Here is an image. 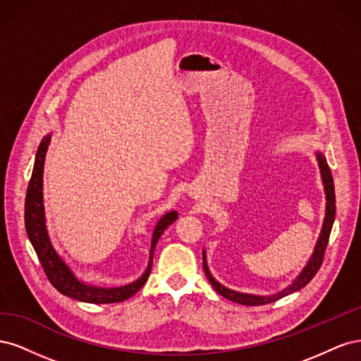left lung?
Segmentation results:
<instances>
[{"instance_id": "8db88e82", "label": "left lung", "mask_w": 361, "mask_h": 361, "mask_svg": "<svg viewBox=\"0 0 361 361\" xmlns=\"http://www.w3.org/2000/svg\"><path fill=\"white\" fill-rule=\"evenodd\" d=\"M319 161V169H321V174H322V180H324V188H325V195H326V207H325V218H324V224H322V231L319 235L318 243H316L313 255L309 260V264L305 265V268L302 269L301 274L297 277L292 285L286 289H283L281 292L276 293V295H271V297H257V295H248V293H239L235 290H231L224 288L223 285H220L212 276L209 269H207L206 265V256L203 253V269H204V274L207 277V280L211 281V285L214 286V289L223 295L224 298L231 300L233 302L238 304H244V305H264V304H269V302H274L283 297H286V295L295 292V290H300L301 288H304L307 283L314 277L316 272L319 271L322 262H324V255H325V248L329 245V239H330V233H331V227L334 223V216H336V194H334V182H333V174L331 170L329 167V164H326V159L321 155V154H316Z\"/></svg>"}]
</instances>
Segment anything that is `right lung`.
I'll list each match as a JSON object with an SVG mask.
<instances>
[{
	"instance_id": "1",
	"label": "right lung",
	"mask_w": 361,
	"mask_h": 361,
	"mask_svg": "<svg viewBox=\"0 0 361 361\" xmlns=\"http://www.w3.org/2000/svg\"><path fill=\"white\" fill-rule=\"evenodd\" d=\"M49 145V135L42 140V143L37 149L35 167H32L31 179L27 188L25 195V228L27 235L30 238V243L32 244L36 255L40 260V265L45 271L48 280L51 285L56 288L60 293L66 295L73 300L84 301V302H92V304H110V302H120L125 301L129 297H133L137 293L141 286L145 285L149 279L150 269H152V262H154V251L158 239L164 233V231L176 221L178 212H169L164 215L159 223L157 224L154 231V238H152V247H150V259L147 269L143 276H141L137 281L130 283V285L122 286V288H96L85 285V283L80 281L73 276V272L64 264L61 257L56 253V250L51 245L49 236L47 232L45 226V212H43V164H45V155Z\"/></svg>"
}]
</instances>
